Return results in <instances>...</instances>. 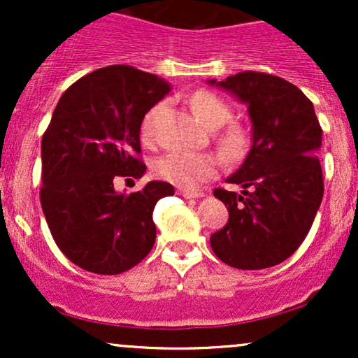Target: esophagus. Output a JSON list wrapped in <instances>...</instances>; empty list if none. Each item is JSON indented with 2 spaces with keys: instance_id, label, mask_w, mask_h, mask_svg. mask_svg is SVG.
I'll return each instance as SVG.
<instances>
[{
  "instance_id": "esophagus-1",
  "label": "esophagus",
  "mask_w": 358,
  "mask_h": 358,
  "mask_svg": "<svg viewBox=\"0 0 358 358\" xmlns=\"http://www.w3.org/2000/svg\"><path fill=\"white\" fill-rule=\"evenodd\" d=\"M178 193L182 196H185V199H202V196L205 195L203 192H193V190H185V188H180Z\"/></svg>"
}]
</instances>
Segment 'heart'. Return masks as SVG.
Wrapping results in <instances>:
<instances>
[{"mask_svg":"<svg viewBox=\"0 0 358 358\" xmlns=\"http://www.w3.org/2000/svg\"><path fill=\"white\" fill-rule=\"evenodd\" d=\"M190 104L195 116L208 129H219L231 121V108L219 96L208 90H199L190 97ZM163 106H156L146 114L141 124V136L145 141L153 138V127L156 116ZM222 151L231 158H239L245 150V134L239 127H231L220 138ZM155 175L166 182L183 188H195L205 180L215 176L219 170V162L212 155L185 153V151H170L155 162Z\"/></svg>","mask_w":358,"mask_h":358,"instance_id":"1","label":"heart"}]
</instances>
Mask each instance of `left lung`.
<instances>
[{
	"mask_svg": "<svg viewBox=\"0 0 358 358\" xmlns=\"http://www.w3.org/2000/svg\"><path fill=\"white\" fill-rule=\"evenodd\" d=\"M248 106L252 146L229 183L215 188L229 222L210 236L215 256L237 269H264L286 261L310 232L323 199L318 159L322 127L313 102L281 77L245 71L207 80Z\"/></svg>",
	"mask_w": 358,
	"mask_h": 358,
	"instance_id": "obj_1",
	"label": "left lung"
}]
</instances>
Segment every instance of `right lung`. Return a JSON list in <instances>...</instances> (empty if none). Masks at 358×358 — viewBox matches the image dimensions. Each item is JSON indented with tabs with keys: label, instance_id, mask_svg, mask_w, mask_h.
I'll return each mask as SVG.
<instances>
[{
	"label": "right lung",
	"instance_id": "obj_1",
	"mask_svg": "<svg viewBox=\"0 0 358 358\" xmlns=\"http://www.w3.org/2000/svg\"><path fill=\"white\" fill-rule=\"evenodd\" d=\"M170 84L129 65H109L64 92L42 138L40 202L53 241L79 268L119 274L150 254L153 208L173 185L150 182L117 193V176L141 178L139 131Z\"/></svg>",
	"mask_w": 358,
	"mask_h": 358
}]
</instances>
